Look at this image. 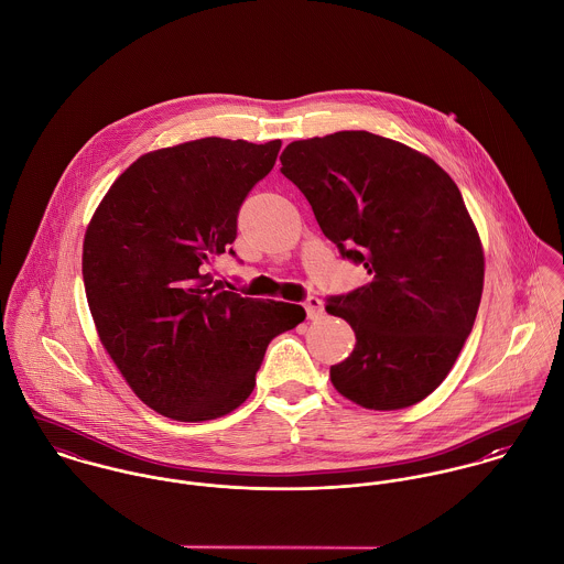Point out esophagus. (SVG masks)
I'll return each mask as SVG.
<instances>
[{
  "label": "esophagus",
  "instance_id": "34e87169",
  "mask_svg": "<svg viewBox=\"0 0 564 564\" xmlns=\"http://www.w3.org/2000/svg\"><path fill=\"white\" fill-rule=\"evenodd\" d=\"M304 308H306V315H308V319H319L323 315V302L319 297H315V295H311V297H306V302H304Z\"/></svg>",
  "mask_w": 564,
  "mask_h": 564
}]
</instances>
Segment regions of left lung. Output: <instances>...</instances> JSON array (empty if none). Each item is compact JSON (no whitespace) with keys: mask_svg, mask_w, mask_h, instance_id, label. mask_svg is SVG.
Here are the masks:
<instances>
[{"mask_svg":"<svg viewBox=\"0 0 564 564\" xmlns=\"http://www.w3.org/2000/svg\"><path fill=\"white\" fill-rule=\"evenodd\" d=\"M280 161L323 235L369 273L327 297L325 311L356 332L351 356L329 367L334 389L371 410L421 402L454 367L482 297V242L458 186L365 130L293 141Z\"/></svg>","mask_w":564,"mask_h":564,"instance_id":"obj_1","label":"left lung"}]
</instances>
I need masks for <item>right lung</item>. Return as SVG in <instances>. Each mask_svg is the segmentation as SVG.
Listing matches in <instances>:
<instances>
[{
    "mask_svg": "<svg viewBox=\"0 0 564 564\" xmlns=\"http://www.w3.org/2000/svg\"><path fill=\"white\" fill-rule=\"evenodd\" d=\"M264 145L199 139L130 164L95 210L82 275L97 334L130 389L175 421L241 405L267 345L306 319L297 304L210 286L247 193L275 164Z\"/></svg>",
    "mask_w": 564,
    "mask_h": 564,
    "instance_id": "right-lung-1",
    "label": "right lung"
}]
</instances>
